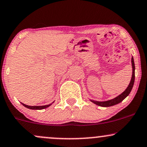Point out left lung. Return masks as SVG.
<instances>
[{"mask_svg":"<svg viewBox=\"0 0 147 147\" xmlns=\"http://www.w3.org/2000/svg\"><path fill=\"white\" fill-rule=\"evenodd\" d=\"M131 63H132V68H133V72H132V77L131 79V81L129 84V86L121 94V95L116 97L114 99L107 100V101H103V102H98V101H95V100H92L91 101L94 102V104H96L97 105L101 106V107H110V106H113L118 104L119 102L123 101L126 97L129 94V93L131 91L132 88H133L134 84V80H135V64H134V58H131Z\"/></svg>","mask_w":147,"mask_h":147,"instance_id":"left-lung-1","label":"left lung"}]
</instances>
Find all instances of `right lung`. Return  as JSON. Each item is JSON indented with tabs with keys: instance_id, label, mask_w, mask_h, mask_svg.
Listing matches in <instances>:
<instances>
[{
	"instance_id": "obj_1",
	"label": "right lung",
	"mask_w": 147,
	"mask_h": 147,
	"mask_svg": "<svg viewBox=\"0 0 147 147\" xmlns=\"http://www.w3.org/2000/svg\"><path fill=\"white\" fill-rule=\"evenodd\" d=\"M23 105L24 106V107H26V108H29V109H45L47 108V107H49L51 104L50 105H44V106H29V105H25V104H23L22 103Z\"/></svg>"
}]
</instances>
